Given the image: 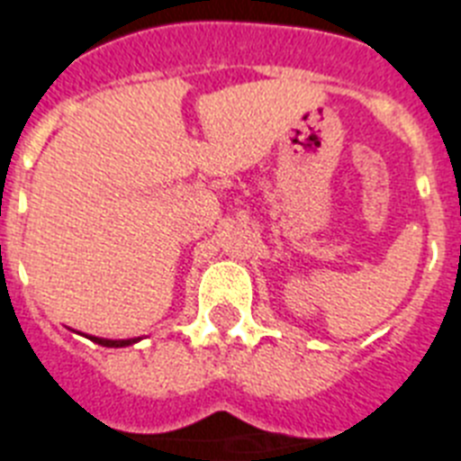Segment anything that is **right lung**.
<instances>
[{
    "label": "right lung",
    "mask_w": 461,
    "mask_h": 461,
    "mask_svg": "<svg viewBox=\"0 0 461 461\" xmlns=\"http://www.w3.org/2000/svg\"><path fill=\"white\" fill-rule=\"evenodd\" d=\"M89 339L99 343V346H106V348H122V346H130V343H137V339H127V340H108V339H96V336H89Z\"/></svg>",
    "instance_id": "1"
}]
</instances>
